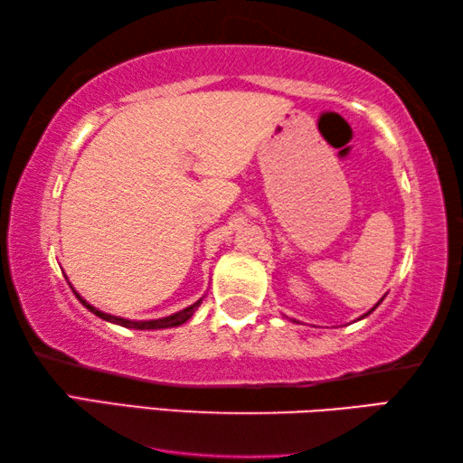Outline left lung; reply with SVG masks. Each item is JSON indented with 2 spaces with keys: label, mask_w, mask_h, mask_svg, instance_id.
<instances>
[{
  "label": "left lung",
  "mask_w": 463,
  "mask_h": 463,
  "mask_svg": "<svg viewBox=\"0 0 463 463\" xmlns=\"http://www.w3.org/2000/svg\"><path fill=\"white\" fill-rule=\"evenodd\" d=\"M382 301H383V298H382V299H380V301H377V303H375V306H373V307H371V309H369V312H367V314H365V316H361V317H359V320H363V317H367V316H369V314H371V312H373V309H375V307H377V306H380V303H382Z\"/></svg>",
  "instance_id": "obj_1"
}]
</instances>
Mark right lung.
I'll use <instances>...</instances> for the list:
<instances>
[{
  "label": "right lung",
  "instance_id": "right-lung-1",
  "mask_svg": "<svg viewBox=\"0 0 463 463\" xmlns=\"http://www.w3.org/2000/svg\"><path fill=\"white\" fill-rule=\"evenodd\" d=\"M71 289H73V287H71ZM73 293H75V298H78V299L81 301V306H83V307H88L90 312L96 314L98 317H102V320H106V322H112V324L123 326V328H135V330H162V328H174V326L184 324V322L191 320L193 314L196 312V307H199V306H201V301H203V298H201L199 301L193 303V306H188V307H184V309H180V312L172 314V316L157 317V320H127V317H118V316H110V314H104V312H100V309H98V307L90 306V303H88L86 299H83L78 291L73 289Z\"/></svg>",
  "mask_w": 463,
  "mask_h": 463
}]
</instances>
